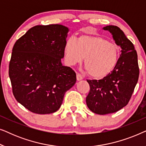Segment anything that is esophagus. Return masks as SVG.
Returning <instances> with one entry per match:
<instances>
[{
	"mask_svg": "<svg viewBox=\"0 0 146 146\" xmlns=\"http://www.w3.org/2000/svg\"><path fill=\"white\" fill-rule=\"evenodd\" d=\"M76 79H77L78 81H80V80H82L83 78H82V76L81 74H80L77 73L76 74Z\"/></svg>",
	"mask_w": 146,
	"mask_h": 146,
	"instance_id": "34e87169",
	"label": "esophagus"
}]
</instances>
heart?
Masks as SVG:
<instances>
[{"label":"heart","mask_w":146,"mask_h":146,"mask_svg":"<svg viewBox=\"0 0 146 146\" xmlns=\"http://www.w3.org/2000/svg\"><path fill=\"white\" fill-rule=\"evenodd\" d=\"M66 62L70 65L80 62L91 78L102 79L110 74L119 61V48L99 35H84L76 40L69 38L64 46Z\"/></svg>","instance_id":"obj_1"}]
</instances>
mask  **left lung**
Instances as JSON below:
<instances>
[{
    "mask_svg": "<svg viewBox=\"0 0 146 146\" xmlns=\"http://www.w3.org/2000/svg\"><path fill=\"white\" fill-rule=\"evenodd\" d=\"M111 34L115 43L121 48V54L114 70L103 79L87 80L90 90L86 104L95 113H114L128 104L139 78L137 54L132 42L116 26L104 27Z\"/></svg>",
    "mask_w": 146,
    "mask_h": 146,
    "instance_id": "1",
    "label": "left lung"
}]
</instances>
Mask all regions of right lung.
I'll return each mask as SVG.
<instances>
[{
  "instance_id": "right-lung-1",
  "label": "right lung",
  "mask_w": 146,
  "mask_h": 146,
  "mask_svg": "<svg viewBox=\"0 0 146 146\" xmlns=\"http://www.w3.org/2000/svg\"><path fill=\"white\" fill-rule=\"evenodd\" d=\"M68 31L61 25H37L14 45L9 70L13 92L32 112L56 111L76 82L75 72L61 62Z\"/></svg>"
}]
</instances>
